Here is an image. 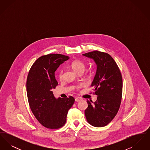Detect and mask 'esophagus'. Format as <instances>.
Wrapping results in <instances>:
<instances>
[{
    "label": "esophagus",
    "mask_w": 150,
    "mask_h": 150,
    "mask_svg": "<svg viewBox=\"0 0 150 150\" xmlns=\"http://www.w3.org/2000/svg\"><path fill=\"white\" fill-rule=\"evenodd\" d=\"M82 100V98H80V97H76L75 98V101L76 102H79V101H80V100Z\"/></svg>",
    "instance_id": "34e87169"
}]
</instances>
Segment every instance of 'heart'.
<instances>
[{
	"mask_svg": "<svg viewBox=\"0 0 150 150\" xmlns=\"http://www.w3.org/2000/svg\"><path fill=\"white\" fill-rule=\"evenodd\" d=\"M71 66L72 68L76 72H80L84 71L86 68V65L85 63L80 59H75L71 63ZM58 77L59 80H62L64 77V69L62 68H60L58 70ZM81 84H79L76 86V88L79 89L80 88Z\"/></svg>",
	"mask_w": 150,
	"mask_h": 150,
	"instance_id": "heart-1",
	"label": "heart"
}]
</instances>
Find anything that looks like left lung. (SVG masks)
<instances>
[{
  "mask_svg": "<svg viewBox=\"0 0 150 150\" xmlns=\"http://www.w3.org/2000/svg\"><path fill=\"white\" fill-rule=\"evenodd\" d=\"M83 56L93 58L97 65L91 86L97 100L94 102L87 100L86 119L93 127H103L112 120L120 106L122 92L121 72L113 58L107 53L94 50Z\"/></svg>",
  "mask_w": 150,
  "mask_h": 150,
  "instance_id": "8db88e82",
  "label": "left lung"
}]
</instances>
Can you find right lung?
Listing matches in <instances>:
<instances>
[{
	"label": "right lung",
	"instance_id": "right-lung-1",
	"mask_svg": "<svg viewBox=\"0 0 150 150\" xmlns=\"http://www.w3.org/2000/svg\"><path fill=\"white\" fill-rule=\"evenodd\" d=\"M69 59V56L61 54L42 56L29 70L26 81L29 106L38 121L47 128L62 127L66 122L68 111L75 102L72 96L56 99L52 91L58 85L54 72Z\"/></svg>",
	"mask_w": 150,
	"mask_h": 150
}]
</instances>
